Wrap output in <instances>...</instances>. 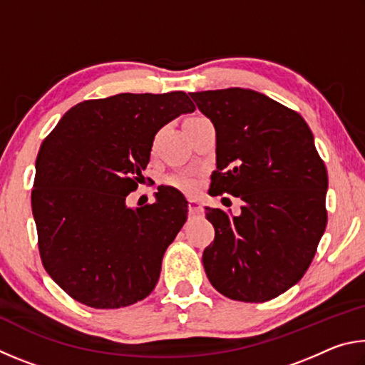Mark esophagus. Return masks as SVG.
I'll return each instance as SVG.
<instances>
[{
  "label": "esophagus",
  "instance_id": "esophagus-1",
  "mask_svg": "<svg viewBox=\"0 0 365 365\" xmlns=\"http://www.w3.org/2000/svg\"><path fill=\"white\" fill-rule=\"evenodd\" d=\"M188 212H190V215H201L202 214V205L197 200H190Z\"/></svg>",
  "mask_w": 365,
  "mask_h": 365
}]
</instances>
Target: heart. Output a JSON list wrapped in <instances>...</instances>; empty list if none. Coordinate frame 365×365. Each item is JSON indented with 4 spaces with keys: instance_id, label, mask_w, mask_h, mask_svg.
Instances as JSON below:
<instances>
[{
    "instance_id": "b5f03b06",
    "label": "heart",
    "mask_w": 365,
    "mask_h": 365,
    "mask_svg": "<svg viewBox=\"0 0 365 365\" xmlns=\"http://www.w3.org/2000/svg\"><path fill=\"white\" fill-rule=\"evenodd\" d=\"M191 119H193V117H191ZM168 185L188 195H193L200 190V180H197L196 175L190 174V172H180V174L168 177Z\"/></svg>"
}]
</instances>
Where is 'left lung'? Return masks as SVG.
Here are the masks:
<instances>
[{"instance_id": "obj_1", "label": "left lung", "mask_w": 365, "mask_h": 365, "mask_svg": "<svg viewBox=\"0 0 365 365\" xmlns=\"http://www.w3.org/2000/svg\"><path fill=\"white\" fill-rule=\"evenodd\" d=\"M215 127L212 196L243 201L242 214L206 207L214 242L202 252L212 287L243 302L296 285L327 227L329 175L306 120L255 90L188 93Z\"/></svg>"}]
</instances>
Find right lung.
Segmentation results:
<instances>
[{
    "label": "right lung",
    "instance_id": "right-lung-1",
    "mask_svg": "<svg viewBox=\"0 0 365 365\" xmlns=\"http://www.w3.org/2000/svg\"><path fill=\"white\" fill-rule=\"evenodd\" d=\"M195 104L183 91L86 100L43 140L32 212L43 267L78 302L117 309L145 299L168 246L187 222L180 191L158 187L156 201L130 209L150 163L154 135Z\"/></svg>",
    "mask_w": 365,
    "mask_h": 365
}]
</instances>
